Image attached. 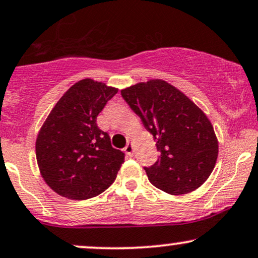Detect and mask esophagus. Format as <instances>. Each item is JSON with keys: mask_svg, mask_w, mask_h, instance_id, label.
<instances>
[{"mask_svg": "<svg viewBox=\"0 0 258 258\" xmlns=\"http://www.w3.org/2000/svg\"><path fill=\"white\" fill-rule=\"evenodd\" d=\"M133 144H132V142H128L127 143V145L125 147V153L127 154V155H130V156H132L133 155Z\"/></svg>", "mask_w": 258, "mask_h": 258, "instance_id": "esophagus-1", "label": "esophagus"}]
</instances>
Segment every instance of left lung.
I'll list each match as a JSON object with an SVG mask.
<instances>
[{"instance_id":"8db88e82","label":"left lung","mask_w":258,"mask_h":258,"mask_svg":"<svg viewBox=\"0 0 258 258\" xmlns=\"http://www.w3.org/2000/svg\"><path fill=\"white\" fill-rule=\"evenodd\" d=\"M121 95L160 151L154 166L144 168L151 184L169 195L188 194L204 184L219 154L218 138L204 111L162 79L137 83Z\"/></svg>"}]
</instances>
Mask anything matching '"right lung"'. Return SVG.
Segmentation results:
<instances>
[{
  "label": "right lung",
  "mask_w": 258,
  "mask_h": 258,
  "mask_svg": "<svg viewBox=\"0 0 258 258\" xmlns=\"http://www.w3.org/2000/svg\"><path fill=\"white\" fill-rule=\"evenodd\" d=\"M116 88L85 78L73 84L54 105L36 139L40 175L68 200H89L107 190L125 161L111 147L96 119Z\"/></svg>",
  "instance_id": "obj_1"
}]
</instances>
